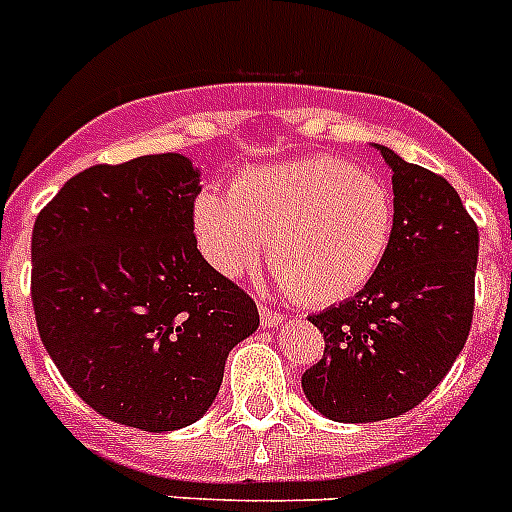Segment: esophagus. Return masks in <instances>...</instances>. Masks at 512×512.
<instances>
[{
	"instance_id": "obj_1",
	"label": "esophagus",
	"mask_w": 512,
	"mask_h": 512,
	"mask_svg": "<svg viewBox=\"0 0 512 512\" xmlns=\"http://www.w3.org/2000/svg\"><path fill=\"white\" fill-rule=\"evenodd\" d=\"M260 321H263L265 328H276V326H281V323H284V315L276 313L273 307L260 305Z\"/></svg>"
}]
</instances>
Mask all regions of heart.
<instances>
[{"instance_id":"b5f03b06","label":"heart","mask_w":512,"mask_h":512,"mask_svg":"<svg viewBox=\"0 0 512 512\" xmlns=\"http://www.w3.org/2000/svg\"><path fill=\"white\" fill-rule=\"evenodd\" d=\"M207 263L239 276L260 260L302 305L355 297L386 260L394 234V199L384 181L339 157L265 165L207 191L194 207Z\"/></svg>"}]
</instances>
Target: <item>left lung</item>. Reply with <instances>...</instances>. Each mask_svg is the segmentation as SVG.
<instances>
[{"label": "left lung", "mask_w": 512, "mask_h": 512, "mask_svg": "<svg viewBox=\"0 0 512 512\" xmlns=\"http://www.w3.org/2000/svg\"><path fill=\"white\" fill-rule=\"evenodd\" d=\"M376 149L394 186L386 260L357 297L310 315L326 350L305 371L302 389L339 423L413 410L447 376L473 321L479 228L442 176Z\"/></svg>", "instance_id": "8db88e82"}]
</instances>
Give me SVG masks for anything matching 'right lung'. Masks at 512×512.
Masks as SVG:
<instances>
[{
    "instance_id": "add662e5",
    "label": "right lung",
    "mask_w": 512,
    "mask_h": 512,
    "mask_svg": "<svg viewBox=\"0 0 512 512\" xmlns=\"http://www.w3.org/2000/svg\"><path fill=\"white\" fill-rule=\"evenodd\" d=\"M184 155L91 165L33 223L31 299L70 389L110 421L176 431L213 405L260 315L197 249Z\"/></svg>"
}]
</instances>
